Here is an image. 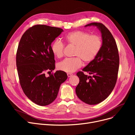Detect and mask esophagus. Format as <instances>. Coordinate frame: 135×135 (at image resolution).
Returning a JSON list of instances; mask_svg holds the SVG:
<instances>
[{"mask_svg": "<svg viewBox=\"0 0 135 135\" xmlns=\"http://www.w3.org/2000/svg\"><path fill=\"white\" fill-rule=\"evenodd\" d=\"M72 75H73V74H71V73H67L68 77H70V76H72Z\"/></svg>", "mask_w": 135, "mask_h": 135, "instance_id": "34e87169", "label": "esophagus"}]
</instances>
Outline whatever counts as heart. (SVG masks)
Instances as JSON below:
<instances>
[{
    "mask_svg": "<svg viewBox=\"0 0 135 135\" xmlns=\"http://www.w3.org/2000/svg\"><path fill=\"white\" fill-rule=\"evenodd\" d=\"M66 43L75 47L73 59H66L57 65V68L66 73H73L81 67L82 61L89 63L93 61L100 52L102 47L101 38L96 35H91L85 32L77 31L66 35ZM53 55L60 59L63 55L64 44L59 39L55 40L51 46Z\"/></svg>",
    "mask_w": 135,
    "mask_h": 135,
    "instance_id": "b5f03b06",
    "label": "heart"
}]
</instances>
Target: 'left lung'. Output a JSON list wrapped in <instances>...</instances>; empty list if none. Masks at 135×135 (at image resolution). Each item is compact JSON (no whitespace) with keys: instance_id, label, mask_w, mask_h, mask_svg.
I'll return each mask as SVG.
<instances>
[{"instance_id":"1","label":"left lung","mask_w":135,"mask_h":135,"mask_svg":"<svg viewBox=\"0 0 135 135\" xmlns=\"http://www.w3.org/2000/svg\"><path fill=\"white\" fill-rule=\"evenodd\" d=\"M89 26L96 27L100 31L102 45L96 57L82 70L93 76H88L83 72L76 73L79 83L75 92L83 102L94 105L103 101L114 89L117 80L119 56L115 40L105 26L94 22L85 27Z\"/></svg>"}]
</instances>
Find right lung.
<instances>
[{
    "label": "right lung",
    "mask_w": 135,
    "mask_h": 135,
    "mask_svg": "<svg viewBox=\"0 0 135 135\" xmlns=\"http://www.w3.org/2000/svg\"><path fill=\"white\" fill-rule=\"evenodd\" d=\"M62 32L57 27L35 25L25 32L19 42L16 66L21 88L30 100L41 106L55 100L61 84L67 79L66 73L61 70L48 77L45 74L55 68L51 45Z\"/></svg>",
    "instance_id": "add662e5"
}]
</instances>
